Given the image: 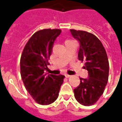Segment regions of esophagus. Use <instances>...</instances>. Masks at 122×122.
Returning <instances> with one entry per match:
<instances>
[{"label": "esophagus", "instance_id": "esophagus-1", "mask_svg": "<svg viewBox=\"0 0 122 122\" xmlns=\"http://www.w3.org/2000/svg\"><path fill=\"white\" fill-rule=\"evenodd\" d=\"M71 76V75H69V74H65V77L67 78H70Z\"/></svg>", "mask_w": 122, "mask_h": 122}]
</instances>
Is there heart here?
Here are the masks:
<instances>
[{
	"mask_svg": "<svg viewBox=\"0 0 122 122\" xmlns=\"http://www.w3.org/2000/svg\"><path fill=\"white\" fill-rule=\"evenodd\" d=\"M73 42V41H72V40H66V41H65V44H66V43H67V42Z\"/></svg>",
	"mask_w": 122,
	"mask_h": 122,
	"instance_id": "1",
	"label": "heart"
}]
</instances>
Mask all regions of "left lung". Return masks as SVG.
Instances as JSON below:
<instances>
[{"label":"left lung","instance_id":"1","mask_svg":"<svg viewBox=\"0 0 122 122\" xmlns=\"http://www.w3.org/2000/svg\"><path fill=\"white\" fill-rule=\"evenodd\" d=\"M72 36L80 43L78 57L85 61L84 68L88 71L87 78H80L74 90L77 101L84 106L97 102L105 91L108 79L109 63L107 52L97 36L84 30L71 29Z\"/></svg>","mask_w":122,"mask_h":122}]
</instances>
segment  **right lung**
Here are the masks:
<instances>
[{
    "label": "right lung",
    "mask_w": 122,
    "mask_h": 122,
    "mask_svg": "<svg viewBox=\"0 0 122 122\" xmlns=\"http://www.w3.org/2000/svg\"><path fill=\"white\" fill-rule=\"evenodd\" d=\"M60 29H43L30 38L20 59V71L26 90L36 102L42 105L51 104L59 96L65 76L44 74L48 69L54 41Z\"/></svg>",
    "instance_id": "right-lung-1"
}]
</instances>
